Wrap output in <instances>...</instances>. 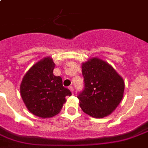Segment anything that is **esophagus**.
Returning a JSON list of instances; mask_svg holds the SVG:
<instances>
[{
  "instance_id": "esophagus-1",
  "label": "esophagus",
  "mask_w": 148,
  "mask_h": 148,
  "mask_svg": "<svg viewBox=\"0 0 148 148\" xmlns=\"http://www.w3.org/2000/svg\"><path fill=\"white\" fill-rule=\"evenodd\" d=\"M69 89H70V91L72 92V93L74 92V87L73 86H69Z\"/></svg>"
}]
</instances>
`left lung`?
Segmentation results:
<instances>
[{"mask_svg":"<svg viewBox=\"0 0 148 148\" xmlns=\"http://www.w3.org/2000/svg\"><path fill=\"white\" fill-rule=\"evenodd\" d=\"M82 74L84 88L77 96L82 110L97 119L110 115L123 98V78L110 64L98 58L83 63Z\"/></svg>","mask_w":148,"mask_h":148,"instance_id":"obj_1","label":"left lung"}]
</instances>
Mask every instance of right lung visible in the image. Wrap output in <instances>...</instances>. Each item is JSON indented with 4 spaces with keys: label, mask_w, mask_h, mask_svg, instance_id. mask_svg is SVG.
Returning a JSON list of instances; mask_svg holds the SVG:
<instances>
[{
    "label": "right lung",
    "mask_w": 148,
    "mask_h": 148,
    "mask_svg": "<svg viewBox=\"0 0 148 148\" xmlns=\"http://www.w3.org/2000/svg\"><path fill=\"white\" fill-rule=\"evenodd\" d=\"M55 64L51 57L38 61L29 69L21 83L20 92L27 110L42 119L57 115L71 92L53 75Z\"/></svg>",
    "instance_id": "1"
}]
</instances>
